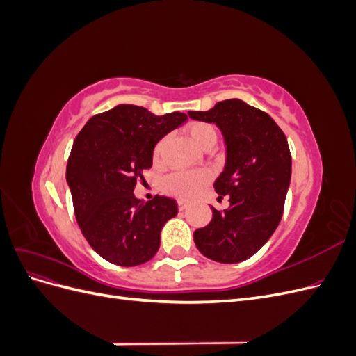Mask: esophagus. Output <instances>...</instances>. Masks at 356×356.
Wrapping results in <instances>:
<instances>
[{
    "label": "esophagus",
    "instance_id": "obj_1",
    "mask_svg": "<svg viewBox=\"0 0 356 356\" xmlns=\"http://www.w3.org/2000/svg\"><path fill=\"white\" fill-rule=\"evenodd\" d=\"M188 207V203L186 200H178V209L179 211H184Z\"/></svg>",
    "mask_w": 356,
    "mask_h": 356
}]
</instances>
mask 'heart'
<instances>
[{
    "instance_id": "1",
    "label": "heart",
    "mask_w": 356,
    "mask_h": 356,
    "mask_svg": "<svg viewBox=\"0 0 356 356\" xmlns=\"http://www.w3.org/2000/svg\"><path fill=\"white\" fill-rule=\"evenodd\" d=\"M188 135L191 141L195 143L197 147L203 148L211 143L215 144V139H217V132H215L213 126L209 123L197 122L193 123L188 127ZM165 147V139L160 141L154 148V157L159 159V156L163 152ZM209 172L208 170H190V172H177V174H172L165 179V190L170 195H174L179 199H193L199 195L202 187L209 181Z\"/></svg>"
}]
</instances>
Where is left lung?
I'll return each mask as SVG.
<instances>
[{
  "instance_id": "obj_1",
  "label": "left lung",
  "mask_w": 356,
  "mask_h": 356,
  "mask_svg": "<svg viewBox=\"0 0 356 356\" xmlns=\"http://www.w3.org/2000/svg\"><path fill=\"white\" fill-rule=\"evenodd\" d=\"M190 118L215 123L225 143V163L213 187L229 196L222 212L212 207V220L193 234L197 250L213 261L248 260L270 239L282 218L291 181L288 141L273 118L241 99L215 104Z\"/></svg>"
}]
</instances>
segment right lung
I'll return each instance as SVG.
<instances>
[{
  "instance_id": "obj_1",
  "label": "right lung",
  "mask_w": 356,
  "mask_h": 356,
  "mask_svg": "<svg viewBox=\"0 0 356 356\" xmlns=\"http://www.w3.org/2000/svg\"><path fill=\"white\" fill-rule=\"evenodd\" d=\"M187 120L182 113L156 115L122 104L93 115L72 144L67 165L75 218L86 241L106 261L139 266L156 255L160 232L178 213L177 202H141L134 190L153 165L161 138Z\"/></svg>"
}]
</instances>
